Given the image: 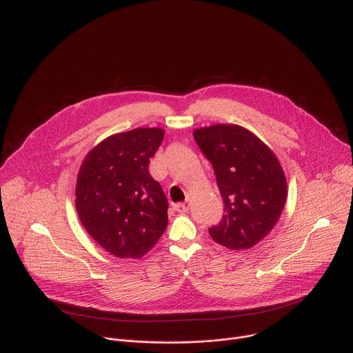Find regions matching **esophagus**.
I'll return each instance as SVG.
<instances>
[{
    "instance_id": "esophagus-1",
    "label": "esophagus",
    "mask_w": 353,
    "mask_h": 353,
    "mask_svg": "<svg viewBox=\"0 0 353 353\" xmlns=\"http://www.w3.org/2000/svg\"><path fill=\"white\" fill-rule=\"evenodd\" d=\"M174 210L177 212H187L190 210V201H184V203H180V204H176L174 205Z\"/></svg>"
}]
</instances>
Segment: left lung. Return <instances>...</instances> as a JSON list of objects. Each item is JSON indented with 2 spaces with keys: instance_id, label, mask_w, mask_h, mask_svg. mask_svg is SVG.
<instances>
[{
  "instance_id": "8db88e82",
  "label": "left lung",
  "mask_w": 353,
  "mask_h": 353,
  "mask_svg": "<svg viewBox=\"0 0 353 353\" xmlns=\"http://www.w3.org/2000/svg\"><path fill=\"white\" fill-rule=\"evenodd\" d=\"M212 163L223 199V216L211 237L230 250L256 245L275 226L286 203V177L272 150L253 132L216 124L194 131Z\"/></svg>"
}]
</instances>
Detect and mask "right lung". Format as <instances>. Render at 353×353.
Returning a JSON list of instances; mask_svg holds the SVG:
<instances>
[{
    "instance_id": "right-lung-1",
    "label": "right lung",
    "mask_w": 353,
    "mask_h": 353,
    "mask_svg": "<svg viewBox=\"0 0 353 353\" xmlns=\"http://www.w3.org/2000/svg\"><path fill=\"white\" fill-rule=\"evenodd\" d=\"M165 137L162 128H135L97 143L83 159L75 207L86 232L119 259H141L168 228V199L149 174Z\"/></svg>"
}]
</instances>
